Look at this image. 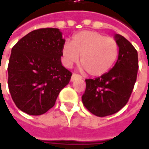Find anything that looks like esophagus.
<instances>
[{
	"instance_id": "34e87169",
	"label": "esophagus",
	"mask_w": 149,
	"mask_h": 149,
	"mask_svg": "<svg viewBox=\"0 0 149 149\" xmlns=\"http://www.w3.org/2000/svg\"><path fill=\"white\" fill-rule=\"evenodd\" d=\"M82 77L80 75H79L77 74H73L72 76H71V81H74L76 79H81Z\"/></svg>"
}]
</instances>
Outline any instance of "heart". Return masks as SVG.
Listing matches in <instances>:
<instances>
[{"mask_svg":"<svg viewBox=\"0 0 149 149\" xmlns=\"http://www.w3.org/2000/svg\"><path fill=\"white\" fill-rule=\"evenodd\" d=\"M119 46L114 38L94 31H82L76 33L71 43L65 42L62 48L63 64L71 68L79 61L92 76L107 74L116 63Z\"/></svg>","mask_w":149,"mask_h":149,"instance_id":"obj_1","label":"heart"}]
</instances>
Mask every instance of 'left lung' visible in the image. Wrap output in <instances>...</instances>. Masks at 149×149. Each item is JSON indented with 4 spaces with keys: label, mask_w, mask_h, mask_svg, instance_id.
Here are the masks:
<instances>
[{
    "label": "left lung",
    "mask_w": 149,
    "mask_h": 149,
    "mask_svg": "<svg viewBox=\"0 0 149 149\" xmlns=\"http://www.w3.org/2000/svg\"><path fill=\"white\" fill-rule=\"evenodd\" d=\"M115 38L119 46L116 63L100 77L86 79V91L82 95L86 109L100 117L116 113L126 106L137 80V50L123 36L116 34Z\"/></svg>",
    "instance_id": "left-lung-1"
}]
</instances>
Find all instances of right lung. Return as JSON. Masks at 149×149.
Wrapping results in <instances>:
<instances>
[{"instance_id": "add662e5", "label": "right lung", "mask_w": 149, "mask_h": 149, "mask_svg": "<svg viewBox=\"0 0 149 149\" xmlns=\"http://www.w3.org/2000/svg\"><path fill=\"white\" fill-rule=\"evenodd\" d=\"M65 40L58 28H40L21 38L11 49L8 88L18 109L39 116L55 104L72 73L61 63Z\"/></svg>"}]
</instances>
